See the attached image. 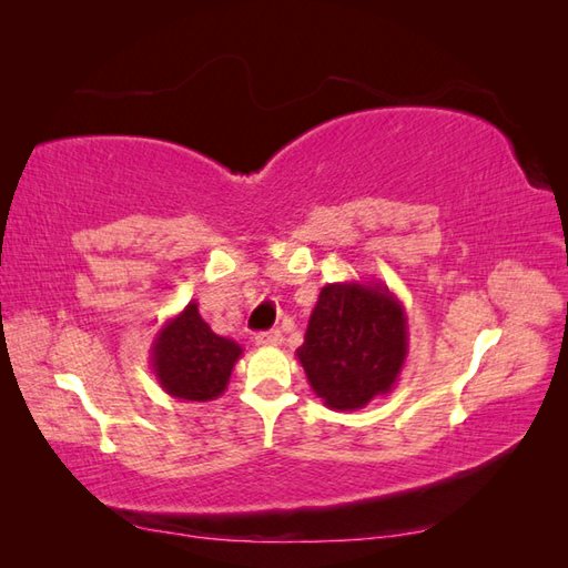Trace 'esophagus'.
<instances>
[{
    "mask_svg": "<svg viewBox=\"0 0 568 568\" xmlns=\"http://www.w3.org/2000/svg\"><path fill=\"white\" fill-rule=\"evenodd\" d=\"M256 344H258V346H277V344H281V332H277V329L258 332V334H256Z\"/></svg>",
    "mask_w": 568,
    "mask_h": 568,
    "instance_id": "34e87169",
    "label": "esophagus"
}]
</instances>
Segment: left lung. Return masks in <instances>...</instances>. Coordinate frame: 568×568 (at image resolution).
<instances>
[{
  "instance_id": "left-lung-1",
  "label": "left lung",
  "mask_w": 568,
  "mask_h": 568,
  "mask_svg": "<svg viewBox=\"0 0 568 568\" xmlns=\"http://www.w3.org/2000/svg\"><path fill=\"white\" fill-rule=\"evenodd\" d=\"M409 352L407 315L381 281L324 285L297 358L310 388L342 413L388 395Z\"/></svg>"
}]
</instances>
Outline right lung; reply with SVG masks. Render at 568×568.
Returning <instances> with one entry per match:
<instances>
[{"label": "right lung", "mask_w": 568, "mask_h": 568, "mask_svg": "<svg viewBox=\"0 0 568 568\" xmlns=\"http://www.w3.org/2000/svg\"><path fill=\"white\" fill-rule=\"evenodd\" d=\"M241 354L244 348L234 339L212 332L192 300L155 334L149 364L168 395L207 403L226 390Z\"/></svg>", "instance_id": "1"}]
</instances>
